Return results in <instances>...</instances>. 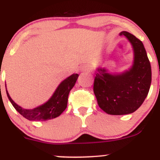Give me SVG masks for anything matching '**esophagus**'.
I'll use <instances>...</instances> for the list:
<instances>
[{"instance_id":"esophagus-1","label":"esophagus","mask_w":160,"mask_h":160,"mask_svg":"<svg viewBox=\"0 0 160 160\" xmlns=\"http://www.w3.org/2000/svg\"><path fill=\"white\" fill-rule=\"evenodd\" d=\"M80 70L83 72H89L91 70V68L89 65H83V66L80 67Z\"/></svg>"}]
</instances>
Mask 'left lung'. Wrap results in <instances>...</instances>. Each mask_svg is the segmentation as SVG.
Returning a JSON list of instances; mask_svg holds the SVG:
<instances>
[{
  "label": "left lung",
  "instance_id": "left-lung-1",
  "mask_svg": "<svg viewBox=\"0 0 160 160\" xmlns=\"http://www.w3.org/2000/svg\"><path fill=\"white\" fill-rule=\"evenodd\" d=\"M132 45L133 65L129 71L111 75L98 68L93 91L98 106L107 114L122 115L133 113L142 105L152 82V69L142 42L127 31L120 33Z\"/></svg>",
  "mask_w": 160,
  "mask_h": 160
}]
</instances>
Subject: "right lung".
I'll return each instance as SVG.
<instances>
[{"instance_id":"1","label":"right lung","mask_w":160,"mask_h":160,"mask_svg":"<svg viewBox=\"0 0 160 160\" xmlns=\"http://www.w3.org/2000/svg\"><path fill=\"white\" fill-rule=\"evenodd\" d=\"M78 74H72L60 83L51 98L43 105L36 107L32 110H27L18 106L11 97L8 95V99L19 114L30 121H46L58 117L66 109L68 103V94L71 89L74 87Z\"/></svg>"}]
</instances>
